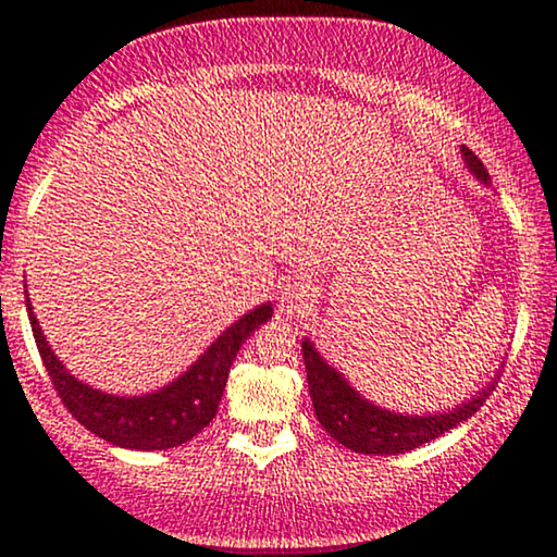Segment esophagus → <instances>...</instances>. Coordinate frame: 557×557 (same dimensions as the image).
Here are the masks:
<instances>
[{"label":"esophagus","mask_w":557,"mask_h":557,"mask_svg":"<svg viewBox=\"0 0 557 557\" xmlns=\"http://www.w3.org/2000/svg\"><path fill=\"white\" fill-rule=\"evenodd\" d=\"M314 300H317V287L311 283H304V280H296V283L283 287L280 309L287 311V314H300V311L309 309Z\"/></svg>","instance_id":"34e87169"}]
</instances>
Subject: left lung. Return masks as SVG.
Returning a JSON list of instances; mask_svg holds the SVG:
<instances>
[{"label": "left lung", "instance_id": "obj_1", "mask_svg": "<svg viewBox=\"0 0 557 557\" xmlns=\"http://www.w3.org/2000/svg\"><path fill=\"white\" fill-rule=\"evenodd\" d=\"M461 151L471 172L479 181L487 183L490 172L482 164V159L466 146ZM304 363L317 419L337 443L356 453H367V456H398V453H408L413 447L432 443L434 437L474 417L484 406V400L490 398L492 389H482L476 398L463 403L461 408L437 413V417H400V413L382 411V408L363 400L335 369L322 361V356L309 341H304Z\"/></svg>", "mask_w": 557, "mask_h": 557}]
</instances>
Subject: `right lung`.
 Instances as JSON below:
<instances>
[{"label": "right lung", "instance_id": "obj_1", "mask_svg": "<svg viewBox=\"0 0 557 557\" xmlns=\"http://www.w3.org/2000/svg\"><path fill=\"white\" fill-rule=\"evenodd\" d=\"M25 306H28L36 348L62 406L96 437L120 447H131V450H168V447H177L196 437L216 417L230 367H233L243 341L272 317V306L264 304L238 319L170 387L144 395V398H114V395H104L83 385L65 372V367L57 361L52 348L44 341L41 327L30 311L28 293H25Z\"/></svg>", "mask_w": 557, "mask_h": 557}]
</instances>
